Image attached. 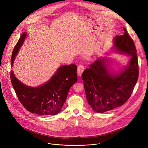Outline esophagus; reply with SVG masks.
<instances>
[{"instance_id":"obj_1","label":"esophagus","mask_w":148,"mask_h":148,"mask_svg":"<svg viewBox=\"0 0 148 148\" xmlns=\"http://www.w3.org/2000/svg\"><path fill=\"white\" fill-rule=\"evenodd\" d=\"M84 69H85V68H84V66L82 64L81 65H79L78 66V68H77V74L79 76H81V74H82V73L84 72Z\"/></svg>"}]
</instances>
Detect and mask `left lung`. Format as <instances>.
Masks as SVG:
<instances>
[{
	"label": "left lung",
	"mask_w": 148,
	"mask_h": 148,
	"mask_svg": "<svg viewBox=\"0 0 148 148\" xmlns=\"http://www.w3.org/2000/svg\"><path fill=\"white\" fill-rule=\"evenodd\" d=\"M114 40L117 51L131 57L128 66L119 74L109 73L104 59H98L82 74L87 101L95 112L116 108L130 98L139 76L138 60L134 40L125 28Z\"/></svg>",
	"instance_id": "8db88e82"
}]
</instances>
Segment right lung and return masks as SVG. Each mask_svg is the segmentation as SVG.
I'll use <instances>...</instances> for the list:
<instances>
[{
	"label": "right lung",
	"instance_id": "obj_1",
	"mask_svg": "<svg viewBox=\"0 0 148 148\" xmlns=\"http://www.w3.org/2000/svg\"><path fill=\"white\" fill-rule=\"evenodd\" d=\"M27 34L21 35L13 49L11 66L23 43ZM77 66L60 67L51 79L38 87H30L20 82L10 71V79L16 95L23 106L29 112L41 115H54L59 113L64 105L70 88L77 81Z\"/></svg>",
	"mask_w": 148,
	"mask_h": 148
}]
</instances>
